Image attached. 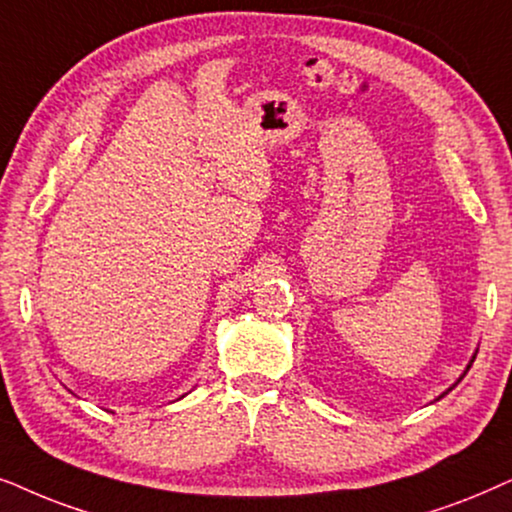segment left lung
I'll return each mask as SVG.
<instances>
[{
	"label": "left lung",
	"instance_id": "obj_1",
	"mask_svg": "<svg viewBox=\"0 0 512 512\" xmlns=\"http://www.w3.org/2000/svg\"><path fill=\"white\" fill-rule=\"evenodd\" d=\"M473 360H475V356H473ZM473 360H470V363H468V367H466V372L470 370V365H473ZM466 372H463V374H466ZM463 374H461V379H463ZM461 379H459V381H461ZM449 391H452V388H449ZM442 395H445V393H442ZM442 395H440V398H442Z\"/></svg>",
	"mask_w": 512,
	"mask_h": 512
}]
</instances>
